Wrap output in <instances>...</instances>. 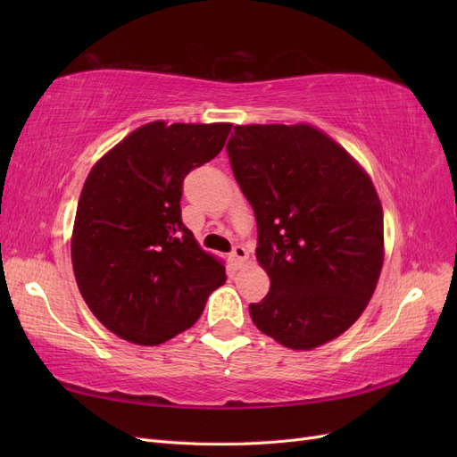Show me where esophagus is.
Segmentation results:
<instances>
[{
  "label": "esophagus",
  "mask_w": 457,
  "mask_h": 457,
  "mask_svg": "<svg viewBox=\"0 0 457 457\" xmlns=\"http://www.w3.org/2000/svg\"><path fill=\"white\" fill-rule=\"evenodd\" d=\"M230 259L237 262V265H242V262L247 259V250L244 245H234L230 252Z\"/></svg>",
  "instance_id": "34e87169"
}]
</instances>
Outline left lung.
Returning a JSON list of instances; mask_svg holds the SVG:
<instances>
[{
    "mask_svg": "<svg viewBox=\"0 0 457 457\" xmlns=\"http://www.w3.org/2000/svg\"><path fill=\"white\" fill-rule=\"evenodd\" d=\"M227 154L270 278L250 305L253 324L297 351L336 339L366 309L383 265V210L370 177L307 123L237 126Z\"/></svg>",
    "mask_w": 457,
    "mask_h": 457,
    "instance_id": "left-lung-1",
    "label": "left lung"
}]
</instances>
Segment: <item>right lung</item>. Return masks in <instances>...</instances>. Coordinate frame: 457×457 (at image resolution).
Segmentation results:
<instances>
[{
    "instance_id": "right-lung-1",
    "label": "right lung",
    "mask_w": 457,
    "mask_h": 457,
    "mask_svg": "<svg viewBox=\"0 0 457 457\" xmlns=\"http://www.w3.org/2000/svg\"><path fill=\"white\" fill-rule=\"evenodd\" d=\"M230 123L152 121L93 165L72 234L76 282L118 337L160 345L195 324L225 267L181 219L185 177L225 146Z\"/></svg>"
}]
</instances>
